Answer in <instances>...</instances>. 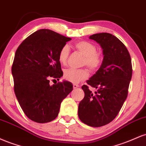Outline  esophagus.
I'll return each mask as SVG.
<instances>
[{
  "label": "esophagus",
  "mask_w": 146,
  "mask_h": 146,
  "mask_svg": "<svg viewBox=\"0 0 146 146\" xmlns=\"http://www.w3.org/2000/svg\"><path fill=\"white\" fill-rule=\"evenodd\" d=\"M79 86H79L78 84H73V88H78Z\"/></svg>",
  "instance_id": "obj_1"
}]
</instances>
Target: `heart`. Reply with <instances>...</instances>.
<instances>
[{
	"label": "heart",
	"mask_w": 146,
	"mask_h": 146,
	"mask_svg": "<svg viewBox=\"0 0 146 146\" xmlns=\"http://www.w3.org/2000/svg\"><path fill=\"white\" fill-rule=\"evenodd\" d=\"M75 48L84 56L82 61L83 66H87L90 71H96L100 68L102 63V55L97 51L96 46L93 43L88 41H80L75 43ZM70 54V49L67 44L61 48L58 55V59L62 64H67ZM88 73L86 68H68L64 72V78L72 83H79L86 80Z\"/></svg>",
	"instance_id": "obj_1"
}]
</instances>
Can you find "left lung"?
Here are the masks:
<instances>
[{
  "label": "left lung",
  "mask_w": 146,
  "mask_h": 146,
  "mask_svg": "<svg viewBox=\"0 0 146 146\" xmlns=\"http://www.w3.org/2000/svg\"><path fill=\"white\" fill-rule=\"evenodd\" d=\"M89 38L102 46L104 60L87 85L82 86L84 98L79 104L78 116L85 124L100 127L113 121L126 100L132 73L131 58L123 43L110 33H95ZM88 86L98 90L93 93Z\"/></svg>",
  "instance_id": "left-lung-1"
}]
</instances>
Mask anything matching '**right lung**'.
Returning <instances> with one entry per match:
<instances>
[{
  "instance_id": "obj_1",
  "label": "right lung",
  "mask_w": 146,
  "mask_h": 146,
  "mask_svg": "<svg viewBox=\"0 0 146 146\" xmlns=\"http://www.w3.org/2000/svg\"><path fill=\"white\" fill-rule=\"evenodd\" d=\"M71 40L51 30L40 29L16 50L11 67L14 92L23 112L33 121L54 120L61 102L73 90L68 81L49 84L50 78L59 80L63 75L58 55Z\"/></svg>"
}]
</instances>
